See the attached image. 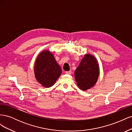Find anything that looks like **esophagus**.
<instances>
[{
    "label": "esophagus",
    "instance_id": "34e87169",
    "mask_svg": "<svg viewBox=\"0 0 132 132\" xmlns=\"http://www.w3.org/2000/svg\"><path fill=\"white\" fill-rule=\"evenodd\" d=\"M71 73V71H66V72H65L66 74H68V75H70Z\"/></svg>",
    "mask_w": 132,
    "mask_h": 132
}]
</instances>
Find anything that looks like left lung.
Here are the masks:
<instances>
[{
  "mask_svg": "<svg viewBox=\"0 0 132 132\" xmlns=\"http://www.w3.org/2000/svg\"><path fill=\"white\" fill-rule=\"evenodd\" d=\"M99 75L97 60L90 54H86L75 70V78L80 89L86 90L96 82Z\"/></svg>",
  "mask_w": 132,
  "mask_h": 132,
  "instance_id": "obj_1",
  "label": "left lung"
}]
</instances>
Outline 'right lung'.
I'll return each mask as SVG.
<instances>
[{
    "label": "right lung",
    "instance_id": "obj_1",
    "mask_svg": "<svg viewBox=\"0 0 132 132\" xmlns=\"http://www.w3.org/2000/svg\"><path fill=\"white\" fill-rule=\"evenodd\" d=\"M62 69L50 51H43L39 54L35 64L37 80L46 87L53 86L61 75Z\"/></svg>",
    "mask_w": 132,
    "mask_h": 132
}]
</instances>
